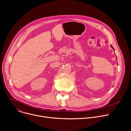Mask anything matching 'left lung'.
Wrapping results in <instances>:
<instances>
[{
  "mask_svg": "<svg viewBox=\"0 0 131 131\" xmlns=\"http://www.w3.org/2000/svg\"><path fill=\"white\" fill-rule=\"evenodd\" d=\"M111 48H113V49H114V48H113V46H111Z\"/></svg>",
  "mask_w": 131,
  "mask_h": 131,
  "instance_id": "8db88e82",
  "label": "left lung"
}]
</instances>
